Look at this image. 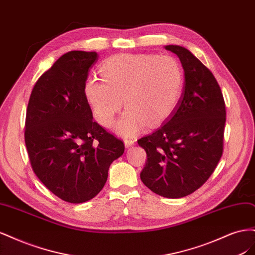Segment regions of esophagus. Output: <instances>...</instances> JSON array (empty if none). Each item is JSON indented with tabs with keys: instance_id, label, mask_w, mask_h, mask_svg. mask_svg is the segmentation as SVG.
Returning <instances> with one entry per match:
<instances>
[{
	"instance_id": "esophagus-1",
	"label": "esophagus",
	"mask_w": 255,
	"mask_h": 255,
	"mask_svg": "<svg viewBox=\"0 0 255 255\" xmlns=\"http://www.w3.org/2000/svg\"><path fill=\"white\" fill-rule=\"evenodd\" d=\"M134 142H135V140L134 139H125V145H126V148H130V146H132L133 144H134Z\"/></svg>"
}]
</instances>
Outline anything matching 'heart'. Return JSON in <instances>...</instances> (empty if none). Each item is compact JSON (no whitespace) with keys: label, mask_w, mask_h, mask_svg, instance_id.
Listing matches in <instances>:
<instances>
[{"label":"heart","mask_w":255,"mask_h":255,"mask_svg":"<svg viewBox=\"0 0 255 255\" xmlns=\"http://www.w3.org/2000/svg\"><path fill=\"white\" fill-rule=\"evenodd\" d=\"M102 81L89 80L85 96L96 119L110 127L125 102L126 113L115 126L116 133L132 137L148 126L155 127L179 103L184 74L175 58L138 54L114 56L101 66Z\"/></svg>","instance_id":"1"}]
</instances>
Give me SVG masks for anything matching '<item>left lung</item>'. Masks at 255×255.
Listing matches in <instances>:
<instances>
[{"label":"left lung","mask_w":255,"mask_h":255,"mask_svg":"<svg viewBox=\"0 0 255 255\" xmlns=\"http://www.w3.org/2000/svg\"><path fill=\"white\" fill-rule=\"evenodd\" d=\"M165 49L181 61L184 87L163 126L138 140L148 156L140 179L156 195L177 199L201 187L221 158L226 105L213 73L194 54L174 44Z\"/></svg>","instance_id":"obj_1"}]
</instances>
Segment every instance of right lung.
Returning a JSON list of instances; mask_svg holds the SVG:
<instances>
[{
  "mask_svg": "<svg viewBox=\"0 0 255 255\" xmlns=\"http://www.w3.org/2000/svg\"><path fill=\"white\" fill-rule=\"evenodd\" d=\"M97 52L71 51L44 72L30 94L25 144L35 174L54 195L83 203L102 190L125 144L92 117L85 85Z\"/></svg>",
  "mask_w": 255,
  "mask_h": 255,
  "instance_id": "1",
  "label": "right lung"
}]
</instances>
